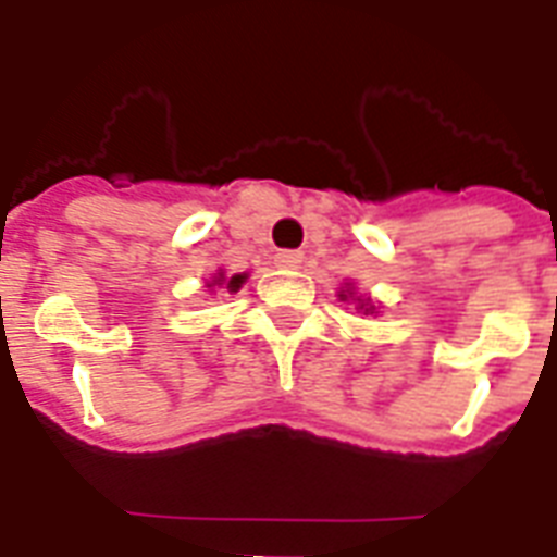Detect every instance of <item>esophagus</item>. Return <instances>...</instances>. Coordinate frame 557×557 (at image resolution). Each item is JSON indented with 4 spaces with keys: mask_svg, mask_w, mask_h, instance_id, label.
Listing matches in <instances>:
<instances>
[{
    "mask_svg": "<svg viewBox=\"0 0 557 557\" xmlns=\"http://www.w3.org/2000/svg\"><path fill=\"white\" fill-rule=\"evenodd\" d=\"M300 262H304L300 251H280L274 257V265H280V269H300Z\"/></svg>",
    "mask_w": 557,
    "mask_h": 557,
    "instance_id": "esophagus-1",
    "label": "esophagus"
}]
</instances>
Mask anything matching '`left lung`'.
I'll return each mask as SVG.
<instances>
[{"mask_svg": "<svg viewBox=\"0 0 557 557\" xmlns=\"http://www.w3.org/2000/svg\"><path fill=\"white\" fill-rule=\"evenodd\" d=\"M338 300H344V304H349V300H352V304H356L358 312H364V314H375V312H379V306L372 304L370 297H361V295H358L356 286H352V283H344V286H341Z\"/></svg>", "mask_w": 557, "mask_h": 557, "instance_id": "8db88e82", "label": "left lung"}]
</instances>
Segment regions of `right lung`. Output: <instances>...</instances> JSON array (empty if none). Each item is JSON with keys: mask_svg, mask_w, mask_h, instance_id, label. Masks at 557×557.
<instances>
[{"mask_svg": "<svg viewBox=\"0 0 557 557\" xmlns=\"http://www.w3.org/2000/svg\"><path fill=\"white\" fill-rule=\"evenodd\" d=\"M245 280H248V274H234V277H227L225 269H216V274H213V277L205 283V288H208V292H213V295H216V288H225V292H231V295H234V292H239V288H243Z\"/></svg>", "mask_w": 557, "mask_h": 557, "instance_id": "obj_1", "label": "right lung"}]
</instances>
